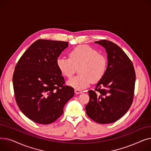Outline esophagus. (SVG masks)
Returning <instances> with one entry per match:
<instances>
[{
	"label": "esophagus",
	"mask_w": 151,
	"mask_h": 151,
	"mask_svg": "<svg viewBox=\"0 0 151 151\" xmlns=\"http://www.w3.org/2000/svg\"><path fill=\"white\" fill-rule=\"evenodd\" d=\"M75 92L76 93V94H80V93H83V91L81 90H80V89H75Z\"/></svg>",
	"instance_id": "esophagus-1"
}]
</instances>
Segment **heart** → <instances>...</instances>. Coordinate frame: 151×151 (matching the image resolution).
I'll return each instance as SVG.
<instances>
[{
  "instance_id": "1",
  "label": "heart",
  "mask_w": 151,
  "mask_h": 151,
  "mask_svg": "<svg viewBox=\"0 0 151 151\" xmlns=\"http://www.w3.org/2000/svg\"><path fill=\"white\" fill-rule=\"evenodd\" d=\"M69 58H58L56 65L60 73L67 78H71L80 67L79 73L68 81L73 88L83 89L93 81H99L104 77L107 68V59L104 55L99 53L92 47L78 45L68 52Z\"/></svg>"
}]
</instances>
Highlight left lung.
<instances>
[{"label": "left lung", "mask_w": 151, "mask_h": 151, "mask_svg": "<svg viewBox=\"0 0 151 151\" xmlns=\"http://www.w3.org/2000/svg\"><path fill=\"white\" fill-rule=\"evenodd\" d=\"M95 43L106 49L108 66L95 91H88L90 99L86 112L95 122L110 124L125 115L132 104L135 71L132 62L118 45L106 40Z\"/></svg>", "instance_id": "left-lung-1"}]
</instances>
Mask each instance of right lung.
<instances>
[{"mask_svg":"<svg viewBox=\"0 0 151 151\" xmlns=\"http://www.w3.org/2000/svg\"><path fill=\"white\" fill-rule=\"evenodd\" d=\"M68 42L39 39L19 59L13 76L17 104L27 117L50 124L63 113V106L74 96L72 87L65 85L56 60Z\"/></svg>","mask_w":151,"mask_h":151,"instance_id":"right-lung-1","label":"right lung"}]
</instances>
